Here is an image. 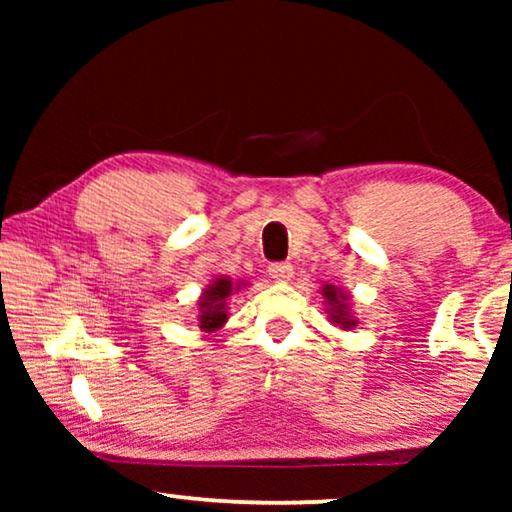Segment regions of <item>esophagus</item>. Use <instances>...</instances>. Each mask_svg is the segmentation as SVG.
I'll return each instance as SVG.
<instances>
[{
	"instance_id": "obj_1",
	"label": "esophagus",
	"mask_w": 512,
	"mask_h": 512,
	"mask_svg": "<svg viewBox=\"0 0 512 512\" xmlns=\"http://www.w3.org/2000/svg\"><path fill=\"white\" fill-rule=\"evenodd\" d=\"M268 272L272 279H277V282H289V279L293 277V265L291 263H270Z\"/></svg>"
}]
</instances>
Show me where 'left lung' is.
<instances>
[{"label": "left lung", "instance_id": "1", "mask_svg": "<svg viewBox=\"0 0 512 512\" xmlns=\"http://www.w3.org/2000/svg\"><path fill=\"white\" fill-rule=\"evenodd\" d=\"M324 296L328 298V305H333V312H335L333 314V321H335V324H340V326H345V328L354 326V319H349L345 305H342V300H345V298L340 296L338 289H333V286H326Z\"/></svg>", "mask_w": 512, "mask_h": 512}]
</instances>
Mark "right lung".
Wrapping results in <instances>:
<instances>
[{
    "label": "right lung",
    "instance_id": "1",
    "mask_svg": "<svg viewBox=\"0 0 512 512\" xmlns=\"http://www.w3.org/2000/svg\"><path fill=\"white\" fill-rule=\"evenodd\" d=\"M230 293H233V284H230L226 277H221L219 282L209 286L200 303V328H205V331H216V328L228 319V314L223 312V305H226V298Z\"/></svg>",
    "mask_w": 512,
    "mask_h": 512
}]
</instances>
